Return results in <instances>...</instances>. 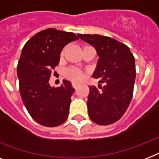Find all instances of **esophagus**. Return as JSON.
Instances as JSON below:
<instances>
[{"mask_svg": "<svg viewBox=\"0 0 159 159\" xmlns=\"http://www.w3.org/2000/svg\"><path fill=\"white\" fill-rule=\"evenodd\" d=\"M78 85L79 84H77V83H76V82H72V87H74L75 89H77V87H78Z\"/></svg>", "mask_w": 159, "mask_h": 159, "instance_id": "1", "label": "esophagus"}]
</instances>
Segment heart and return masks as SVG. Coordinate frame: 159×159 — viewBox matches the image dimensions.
Masks as SVG:
<instances>
[{"mask_svg":"<svg viewBox=\"0 0 159 159\" xmlns=\"http://www.w3.org/2000/svg\"><path fill=\"white\" fill-rule=\"evenodd\" d=\"M66 75L73 81H80L83 77L82 71L75 67H70L66 70Z\"/></svg>","mask_w":159,"mask_h":159,"instance_id":"b5f03b06","label":"heart"}]
</instances>
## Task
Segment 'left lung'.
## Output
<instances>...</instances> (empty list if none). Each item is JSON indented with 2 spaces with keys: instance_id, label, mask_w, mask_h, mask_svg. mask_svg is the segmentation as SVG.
I'll use <instances>...</instances> for the list:
<instances>
[{
  "instance_id": "left-lung-1",
  "label": "left lung",
  "mask_w": 159,
  "mask_h": 159,
  "mask_svg": "<svg viewBox=\"0 0 159 159\" xmlns=\"http://www.w3.org/2000/svg\"><path fill=\"white\" fill-rule=\"evenodd\" d=\"M97 50L99 59L92 74L99 84L89 87L87 111L90 119L101 125L118 121L125 113L133 97L135 59L128 46L99 34H77Z\"/></svg>"
}]
</instances>
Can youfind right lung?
Listing matches in <instances>:
<instances>
[{"instance_id": "right-lung-1", "label": "right lung", "mask_w": 159, "mask_h": 159, "mask_svg": "<svg viewBox=\"0 0 159 159\" xmlns=\"http://www.w3.org/2000/svg\"><path fill=\"white\" fill-rule=\"evenodd\" d=\"M71 32L47 29L35 34L25 44L17 66L20 92L29 114L41 125L55 127L66 121L75 89L63 80L58 87L48 83L58 65L65 45L77 40Z\"/></svg>"}]
</instances>
